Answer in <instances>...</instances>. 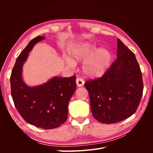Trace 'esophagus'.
<instances>
[{
  "label": "esophagus",
  "instance_id": "34e87169",
  "mask_svg": "<svg viewBox=\"0 0 153 153\" xmlns=\"http://www.w3.org/2000/svg\"><path fill=\"white\" fill-rule=\"evenodd\" d=\"M76 85L78 87H82L84 85V80L82 79L81 78H77L76 80Z\"/></svg>",
  "mask_w": 153,
  "mask_h": 153
}]
</instances>
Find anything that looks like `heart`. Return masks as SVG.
<instances>
[{
	"instance_id": "1",
	"label": "heart",
	"mask_w": 153,
	"mask_h": 153,
	"mask_svg": "<svg viewBox=\"0 0 153 153\" xmlns=\"http://www.w3.org/2000/svg\"><path fill=\"white\" fill-rule=\"evenodd\" d=\"M96 49V45L89 41L78 43L70 50L71 59L66 55L64 61L69 66H74L75 63L84 60L82 71L85 75L92 78L100 77L107 71L112 56L105 48Z\"/></svg>"
}]
</instances>
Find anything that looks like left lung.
<instances>
[{"instance_id": "1", "label": "left lung", "mask_w": 153, "mask_h": 153, "mask_svg": "<svg viewBox=\"0 0 153 153\" xmlns=\"http://www.w3.org/2000/svg\"><path fill=\"white\" fill-rule=\"evenodd\" d=\"M94 117L103 124L121 122L136 112L143 93L135 55L119 39L117 59L102 77L85 83Z\"/></svg>"}]
</instances>
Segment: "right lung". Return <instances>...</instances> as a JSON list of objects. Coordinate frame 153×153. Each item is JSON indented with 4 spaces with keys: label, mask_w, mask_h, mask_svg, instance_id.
I'll list each match as a JSON object with an SVG mask.
<instances>
[{
    "label": "right lung",
    "mask_w": 153,
    "mask_h": 153,
    "mask_svg": "<svg viewBox=\"0 0 153 153\" xmlns=\"http://www.w3.org/2000/svg\"><path fill=\"white\" fill-rule=\"evenodd\" d=\"M44 36L31 40L16 59L10 78L11 96L25 121L43 129H53L66 122L68 103L76 87V76H54L41 85L30 87L23 80L22 69L34 46Z\"/></svg>",
    "instance_id": "1"
}]
</instances>
